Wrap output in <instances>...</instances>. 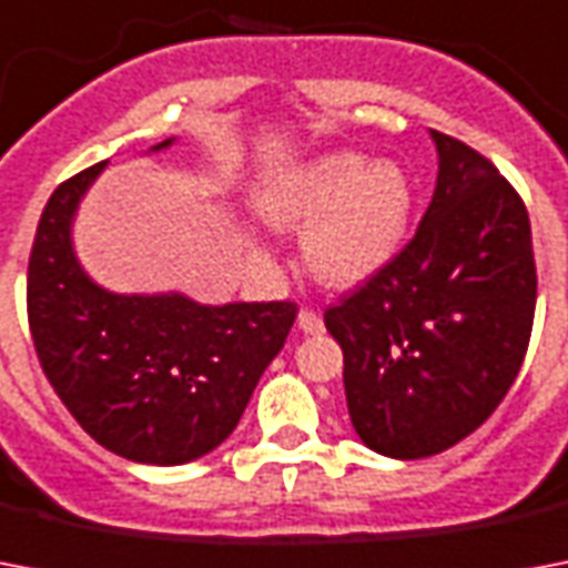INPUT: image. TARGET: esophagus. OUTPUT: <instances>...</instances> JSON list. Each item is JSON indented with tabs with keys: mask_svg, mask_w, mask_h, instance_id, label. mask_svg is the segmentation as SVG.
Segmentation results:
<instances>
[{
	"mask_svg": "<svg viewBox=\"0 0 568 568\" xmlns=\"http://www.w3.org/2000/svg\"><path fill=\"white\" fill-rule=\"evenodd\" d=\"M297 327H301L303 333H310V336H318V333H324V321H321L318 312L301 310V315H297Z\"/></svg>",
	"mask_w": 568,
	"mask_h": 568,
	"instance_id": "esophagus-1",
	"label": "esophagus"
}]
</instances>
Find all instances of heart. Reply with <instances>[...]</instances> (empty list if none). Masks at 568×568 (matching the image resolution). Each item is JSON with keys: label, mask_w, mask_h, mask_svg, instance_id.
<instances>
[{"label": "heart", "mask_w": 568, "mask_h": 568, "mask_svg": "<svg viewBox=\"0 0 568 568\" xmlns=\"http://www.w3.org/2000/svg\"><path fill=\"white\" fill-rule=\"evenodd\" d=\"M262 221L303 232L321 283L354 288L392 265L413 217V185L395 162L336 150L271 173L256 191Z\"/></svg>", "instance_id": "obj_1"}]
</instances>
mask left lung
I'll use <instances>...</instances> for the list:
<instances>
[{
	"label": "left lung",
	"mask_w": 568,
	"mask_h": 568,
	"mask_svg": "<svg viewBox=\"0 0 568 568\" xmlns=\"http://www.w3.org/2000/svg\"><path fill=\"white\" fill-rule=\"evenodd\" d=\"M436 191L392 265L324 312L347 413L383 457H433L501 404L534 327L528 209L489 159L430 129Z\"/></svg>",
	"instance_id": "obj_1"
}]
</instances>
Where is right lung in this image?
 Wrapping results in <instances>:
<instances>
[{
	"instance_id": "1",
	"label": "right lung",
	"mask_w": 568,
	"mask_h": 568,
	"mask_svg": "<svg viewBox=\"0 0 568 568\" xmlns=\"http://www.w3.org/2000/svg\"><path fill=\"white\" fill-rule=\"evenodd\" d=\"M105 164L61 182L40 214L26 283L31 338L55 395L102 448L182 466L235 430L297 306H203L180 292L114 294L93 283L75 258L73 217Z\"/></svg>"
}]
</instances>
